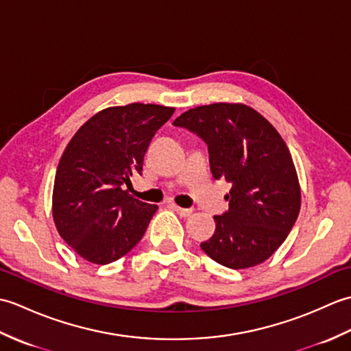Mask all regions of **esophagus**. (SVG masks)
I'll return each mask as SVG.
<instances>
[{
	"instance_id": "esophagus-1",
	"label": "esophagus",
	"mask_w": 351,
	"mask_h": 351,
	"mask_svg": "<svg viewBox=\"0 0 351 351\" xmlns=\"http://www.w3.org/2000/svg\"><path fill=\"white\" fill-rule=\"evenodd\" d=\"M171 208H173V210L181 215V217H190V215L193 214V210L191 208H181V206H178V205H171Z\"/></svg>"
}]
</instances>
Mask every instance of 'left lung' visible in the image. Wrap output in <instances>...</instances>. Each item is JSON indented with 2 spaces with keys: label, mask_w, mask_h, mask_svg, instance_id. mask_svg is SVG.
Instances as JSON below:
<instances>
[{
  "label": "left lung",
  "mask_w": 351,
  "mask_h": 351,
  "mask_svg": "<svg viewBox=\"0 0 351 351\" xmlns=\"http://www.w3.org/2000/svg\"><path fill=\"white\" fill-rule=\"evenodd\" d=\"M173 125L196 132L215 180L230 184L229 210L200 247L234 270L255 267L280 247L299 217L302 193L288 146L267 119L244 104L217 102L185 111Z\"/></svg>",
  "instance_id": "1"
}]
</instances>
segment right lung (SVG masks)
Returning <instances> with one entry per match:
<instances>
[{
	"instance_id": "add662e5",
	"label": "right lung",
	"mask_w": 351,
	"mask_h": 351,
	"mask_svg": "<svg viewBox=\"0 0 351 351\" xmlns=\"http://www.w3.org/2000/svg\"><path fill=\"white\" fill-rule=\"evenodd\" d=\"M173 107L134 102L108 107L75 132L58 162L52 219L63 240L81 258L106 265L126 255L158 210L132 197L123 184L143 170L155 132Z\"/></svg>"
}]
</instances>
